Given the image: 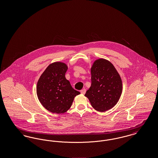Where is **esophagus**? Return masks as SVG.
<instances>
[{"label":"esophagus","mask_w":158,"mask_h":158,"mask_svg":"<svg viewBox=\"0 0 158 158\" xmlns=\"http://www.w3.org/2000/svg\"><path fill=\"white\" fill-rule=\"evenodd\" d=\"M81 93L82 95H85V94L86 93V89H83L82 90H81Z\"/></svg>","instance_id":"34e87169"}]
</instances>
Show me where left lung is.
Here are the masks:
<instances>
[{
	"instance_id": "1",
	"label": "left lung",
	"mask_w": 158,
	"mask_h": 158,
	"mask_svg": "<svg viewBox=\"0 0 158 158\" xmlns=\"http://www.w3.org/2000/svg\"><path fill=\"white\" fill-rule=\"evenodd\" d=\"M91 86L85 96L98 111L111 109L120 98L123 83L113 64L105 59L95 60L90 68Z\"/></svg>"
}]
</instances>
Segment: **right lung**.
Listing matches in <instances>:
<instances>
[{
	"label": "right lung",
	"instance_id": "right-lung-1",
	"mask_svg": "<svg viewBox=\"0 0 158 158\" xmlns=\"http://www.w3.org/2000/svg\"><path fill=\"white\" fill-rule=\"evenodd\" d=\"M68 69V65L63 62H53L45 69L38 81V99L50 112H67L75 97L81 94L75 90L66 79L65 73Z\"/></svg>",
	"mask_w": 158,
	"mask_h": 158
}]
</instances>
